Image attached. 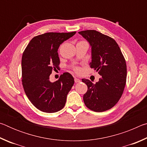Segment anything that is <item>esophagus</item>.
Wrapping results in <instances>:
<instances>
[{
    "label": "esophagus",
    "mask_w": 147,
    "mask_h": 147,
    "mask_svg": "<svg viewBox=\"0 0 147 147\" xmlns=\"http://www.w3.org/2000/svg\"><path fill=\"white\" fill-rule=\"evenodd\" d=\"M74 82H75L76 83H78V82H80V79H78V78H74Z\"/></svg>",
    "instance_id": "1"
}]
</instances>
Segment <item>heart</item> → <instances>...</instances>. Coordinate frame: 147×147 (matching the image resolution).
<instances>
[{
  "mask_svg": "<svg viewBox=\"0 0 147 147\" xmlns=\"http://www.w3.org/2000/svg\"><path fill=\"white\" fill-rule=\"evenodd\" d=\"M73 69H74V71L76 72V73H79V72L80 71V69L78 67H74Z\"/></svg>",
  "mask_w": 147,
  "mask_h": 147,
  "instance_id": "b5f03b06",
  "label": "heart"
}]
</instances>
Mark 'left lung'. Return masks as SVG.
Masks as SVG:
<instances>
[{"label":"left lung","instance_id":"obj_1","mask_svg":"<svg viewBox=\"0 0 147 147\" xmlns=\"http://www.w3.org/2000/svg\"><path fill=\"white\" fill-rule=\"evenodd\" d=\"M91 47L90 67L101 76L96 84L82 80L88 86L84 94L85 105L92 111L102 112L118 102L126 82V64L117 42L113 38L94 30L79 32Z\"/></svg>","mask_w":147,"mask_h":147}]
</instances>
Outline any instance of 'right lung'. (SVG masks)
<instances>
[{
    "label": "right lung",
    "instance_id": "right-lung-1",
    "mask_svg": "<svg viewBox=\"0 0 147 147\" xmlns=\"http://www.w3.org/2000/svg\"><path fill=\"white\" fill-rule=\"evenodd\" d=\"M76 34L48 32L34 37L22 56V83L32 104L46 113H55L63 108L67 96L74 83L70 73H64L51 82L53 70L58 69V50L63 41Z\"/></svg>",
    "mask_w": 147,
    "mask_h": 147
}]
</instances>
